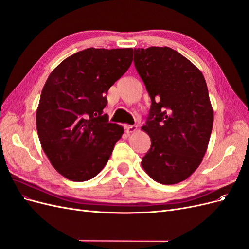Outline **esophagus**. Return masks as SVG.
Here are the masks:
<instances>
[{
	"mask_svg": "<svg viewBox=\"0 0 249 249\" xmlns=\"http://www.w3.org/2000/svg\"><path fill=\"white\" fill-rule=\"evenodd\" d=\"M124 129L127 134H130V133H133L137 130V125H125Z\"/></svg>",
	"mask_w": 249,
	"mask_h": 249,
	"instance_id": "34e87169",
	"label": "esophagus"
}]
</instances>
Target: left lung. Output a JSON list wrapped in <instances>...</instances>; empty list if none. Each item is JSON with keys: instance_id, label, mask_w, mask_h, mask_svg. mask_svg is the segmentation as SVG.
<instances>
[{"instance_id": "8db88e82", "label": "left lung", "mask_w": 249, "mask_h": 249, "mask_svg": "<svg viewBox=\"0 0 249 249\" xmlns=\"http://www.w3.org/2000/svg\"><path fill=\"white\" fill-rule=\"evenodd\" d=\"M134 64L152 102L142 126L152 144L141 165L158 183H179L199 166L212 132L206 80L189 60L167 47L134 49Z\"/></svg>"}]
</instances>
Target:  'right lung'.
<instances>
[{
    "label": "right lung",
    "instance_id": "add662e5",
    "mask_svg": "<svg viewBox=\"0 0 249 249\" xmlns=\"http://www.w3.org/2000/svg\"><path fill=\"white\" fill-rule=\"evenodd\" d=\"M133 49L80 51L51 72L36 112L43 152L60 175L74 182L94 178L124 129L109 123L107 92L132 63Z\"/></svg>",
    "mask_w": 249,
    "mask_h": 249
}]
</instances>
